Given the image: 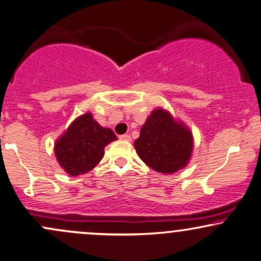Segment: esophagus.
Masks as SVG:
<instances>
[{
  "mask_svg": "<svg viewBox=\"0 0 261 261\" xmlns=\"http://www.w3.org/2000/svg\"><path fill=\"white\" fill-rule=\"evenodd\" d=\"M119 139H122V140H125V142H130V136L129 134H123V136H121L119 137Z\"/></svg>",
  "mask_w": 261,
  "mask_h": 261,
  "instance_id": "obj_1",
  "label": "esophagus"
}]
</instances>
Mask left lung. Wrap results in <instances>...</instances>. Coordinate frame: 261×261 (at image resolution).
Instances as JSON below:
<instances>
[{"instance_id":"left-lung-1","label":"left lung","mask_w":261,"mask_h":261,"mask_svg":"<svg viewBox=\"0 0 261 261\" xmlns=\"http://www.w3.org/2000/svg\"><path fill=\"white\" fill-rule=\"evenodd\" d=\"M191 129L162 107L150 113L134 142L139 158L156 172L172 174L188 165L193 154Z\"/></svg>"}]
</instances>
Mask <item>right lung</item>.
Returning <instances> with one entry per match:
<instances>
[{"label":"right lung","instance_id":"obj_1","mask_svg":"<svg viewBox=\"0 0 261 261\" xmlns=\"http://www.w3.org/2000/svg\"><path fill=\"white\" fill-rule=\"evenodd\" d=\"M117 140L112 129L103 128L90 112L76 117L55 143L54 151L60 166L69 176L91 171L103 158L107 144Z\"/></svg>","mask_w":261,"mask_h":261}]
</instances>
